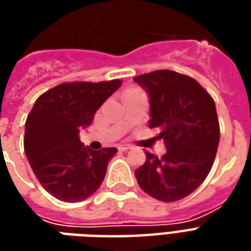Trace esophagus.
Segmentation results:
<instances>
[{"label":"esophagus","mask_w":251,"mask_h":251,"mask_svg":"<svg viewBox=\"0 0 251 251\" xmlns=\"http://www.w3.org/2000/svg\"><path fill=\"white\" fill-rule=\"evenodd\" d=\"M130 145H125V144H122V145H118V151L121 152H125V151H129L130 149Z\"/></svg>","instance_id":"1"}]
</instances>
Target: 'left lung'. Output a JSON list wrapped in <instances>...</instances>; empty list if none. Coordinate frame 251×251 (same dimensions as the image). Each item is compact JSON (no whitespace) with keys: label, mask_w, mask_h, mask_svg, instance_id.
Listing matches in <instances>:
<instances>
[{"label":"left lung","mask_w":251,"mask_h":251,"mask_svg":"<svg viewBox=\"0 0 251 251\" xmlns=\"http://www.w3.org/2000/svg\"><path fill=\"white\" fill-rule=\"evenodd\" d=\"M149 95V127L160 129L167 153L147 152L136 169L142 191L161 201L192 194L210 174L219 145V121L214 99L192 77L169 70L134 77Z\"/></svg>","instance_id":"obj_1"}]
</instances>
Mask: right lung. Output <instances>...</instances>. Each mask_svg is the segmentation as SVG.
Here are the masks:
<instances>
[{
  "mask_svg": "<svg viewBox=\"0 0 251 251\" xmlns=\"http://www.w3.org/2000/svg\"><path fill=\"white\" fill-rule=\"evenodd\" d=\"M122 82L63 83L40 95L25 122L24 151L33 174L62 201L87 199L102 184L115 148L83 147L79 131Z\"/></svg>",
  "mask_w": 251,
  "mask_h": 251,
  "instance_id": "add662e5",
  "label": "right lung"
}]
</instances>
